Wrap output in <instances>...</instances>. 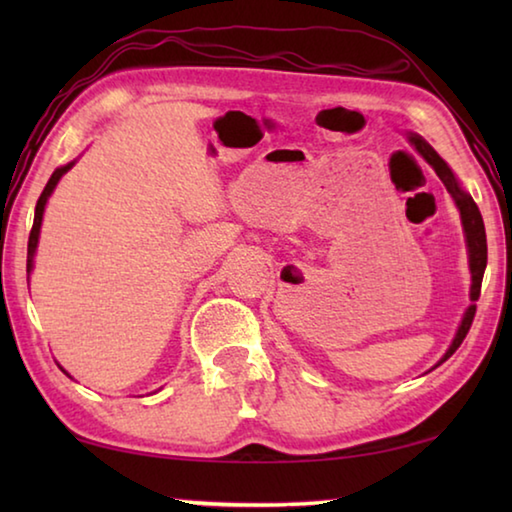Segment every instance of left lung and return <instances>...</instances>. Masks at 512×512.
I'll use <instances>...</instances> for the list:
<instances>
[{
    "instance_id": "left-lung-1",
    "label": "left lung",
    "mask_w": 512,
    "mask_h": 512,
    "mask_svg": "<svg viewBox=\"0 0 512 512\" xmlns=\"http://www.w3.org/2000/svg\"><path fill=\"white\" fill-rule=\"evenodd\" d=\"M411 144L418 149V153L422 155L424 160H427L433 171L438 173V178L443 180V185L447 187V192L452 194L454 203L458 207V212H461V221H463V230H465V244H467V255H470V273H472V287H470V300L472 305L467 307L465 316L461 320V325H458V332L454 336L452 345H449V350L445 352V357L440 359V363L447 361L452 354L458 350V345L463 343V339L470 332L472 327V320L476 314V305L474 302L479 300L481 296V282H483V271H485V264H488V244H485V225L481 219V212L479 207H476L474 198L465 192V189L458 185L456 176L452 173V169L447 167V162L440 158V155L431 149V146L422 140L420 135H409Z\"/></svg>"
}]
</instances>
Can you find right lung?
<instances>
[{
    "instance_id": "1",
    "label": "right lung",
    "mask_w": 512,
    "mask_h": 512,
    "mask_svg": "<svg viewBox=\"0 0 512 512\" xmlns=\"http://www.w3.org/2000/svg\"><path fill=\"white\" fill-rule=\"evenodd\" d=\"M74 167V162H69V164H65V167H60V169H56L54 173H51V178H49V183L45 185V189H42V194H40V198H38V205H36V219H33V228H31V235H29V250H27V271L31 273V268H33V255H36V248H38V237H40V225H42V214H45V205H47V201H49V196H51V192H54L56 189V185H58V180L65 176V173ZM65 372V370H63Z\"/></svg>"
}]
</instances>
